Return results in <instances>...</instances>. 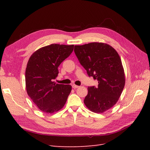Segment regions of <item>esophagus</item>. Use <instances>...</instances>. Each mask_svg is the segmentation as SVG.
Segmentation results:
<instances>
[{"mask_svg":"<svg viewBox=\"0 0 150 150\" xmlns=\"http://www.w3.org/2000/svg\"><path fill=\"white\" fill-rule=\"evenodd\" d=\"M79 86L77 85H75V84H73L72 85V88H74V89H76V88H78Z\"/></svg>","mask_w":150,"mask_h":150,"instance_id":"1","label":"esophagus"}]
</instances>
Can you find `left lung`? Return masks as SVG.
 I'll return each mask as SVG.
<instances>
[{
	"label": "left lung",
	"instance_id": "left-lung-1",
	"mask_svg": "<svg viewBox=\"0 0 150 150\" xmlns=\"http://www.w3.org/2000/svg\"><path fill=\"white\" fill-rule=\"evenodd\" d=\"M74 52L89 77L98 86L88 88L84 103L95 113H104L115 104L125 85V74L120 56L113 47L102 42L75 46Z\"/></svg>",
	"mask_w": 150,
	"mask_h": 150
}]
</instances>
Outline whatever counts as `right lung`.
I'll list each match as a JSON object with an SVG mask.
<instances>
[{
	"label": "right lung",
	"instance_id": "add662e5",
	"mask_svg": "<svg viewBox=\"0 0 150 150\" xmlns=\"http://www.w3.org/2000/svg\"><path fill=\"white\" fill-rule=\"evenodd\" d=\"M73 48L74 45L52 44L37 50L28 60L25 73L27 93L44 113L61 110L71 91V85L56 84L53 80L58 75V67Z\"/></svg>",
	"mask_w": 150,
	"mask_h": 150
}]
</instances>
